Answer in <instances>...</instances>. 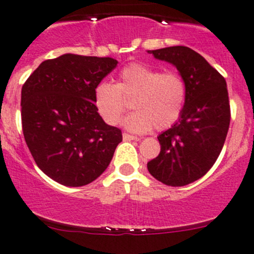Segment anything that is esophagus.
Returning a JSON list of instances; mask_svg holds the SVG:
<instances>
[{"label": "esophagus", "mask_w": 254, "mask_h": 254, "mask_svg": "<svg viewBox=\"0 0 254 254\" xmlns=\"http://www.w3.org/2000/svg\"><path fill=\"white\" fill-rule=\"evenodd\" d=\"M123 138H124L125 141H138L140 140V138L138 137H136V136H134V135H130V134H127V132H124V134H123Z\"/></svg>", "instance_id": "esophagus-1"}]
</instances>
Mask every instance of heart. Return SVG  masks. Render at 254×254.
<instances>
[{
	"label": "heart",
	"mask_w": 254,
	"mask_h": 254,
	"mask_svg": "<svg viewBox=\"0 0 254 254\" xmlns=\"http://www.w3.org/2000/svg\"><path fill=\"white\" fill-rule=\"evenodd\" d=\"M185 80L176 71H164L142 63H130L120 69L118 82L100 81L93 89V103L107 124L117 125L131 100L135 109L123 120L134 132H146L154 127H173L185 107Z\"/></svg>",
	"instance_id": "b5f03b06"
}]
</instances>
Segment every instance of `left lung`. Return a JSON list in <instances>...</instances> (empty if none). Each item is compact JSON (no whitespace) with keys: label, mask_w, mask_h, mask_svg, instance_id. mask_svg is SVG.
Wrapping results in <instances>:
<instances>
[{"label":"left lung","mask_w":254,"mask_h":254,"mask_svg":"<svg viewBox=\"0 0 254 254\" xmlns=\"http://www.w3.org/2000/svg\"><path fill=\"white\" fill-rule=\"evenodd\" d=\"M147 52L175 65L188 89L183 114L158 136L161 152L147 163V169L164 185L185 186L213 167L225 142L231 118L226 81L199 53L186 46Z\"/></svg>","instance_id":"1"}]
</instances>
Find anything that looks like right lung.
Returning a JSON list of instances; mask_svg holds the SVG:
<instances>
[{
	"mask_svg": "<svg viewBox=\"0 0 254 254\" xmlns=\"http://www.w3.org/2000/svg\"><path fill=\"white\" fill-rule=\"evenodd\" d=\"M117 64L65 53L42 62L21 87L26 145L37 167L64 186L96 180L122 142V130L107 125L93 103V89Z\"/></svg>",
	"mask_w": 254,
	"mask_h": 254,
	"instance_id": "1",
	"label": "right lung"
}]
</instances>
